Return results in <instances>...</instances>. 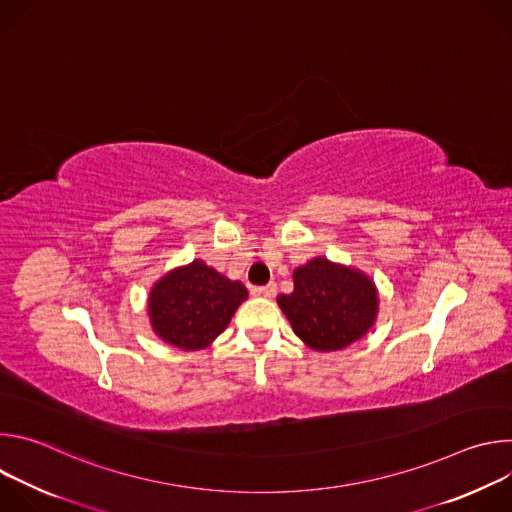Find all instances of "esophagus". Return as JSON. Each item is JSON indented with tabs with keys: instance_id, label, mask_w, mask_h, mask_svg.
<instances>
[{
	"instance_id": "obj_1",
	"label": "esophagus",
	"mask_w": 512,
	"mask_h": 512,
	"mask_svg": "<svg viewBox=\"0 0 512 512\" xmlns=\"http://www.w3.org/2000/svg\"><path fill=\"white\" fill-rule=\"evenodd\" d=\"M275 291H277V285L275 283H267V285H261V287H253L251 294L259 296V298H273Z\"/></svg>"
}]
</instances>
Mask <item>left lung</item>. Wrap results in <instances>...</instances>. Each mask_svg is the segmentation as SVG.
Wrapping results in <instances>:
<instances>
[{
    "label": "left lung",
    "instance_id": "1",
    "mask_svg": "<svg viewBox=\"0 0 512 512\" xmlns=\"http://www.w3.org/2000/svg\"><path fill=\"white\" fill-rule=\"evenodd\" d=\"M277 304L296 336L316 352L342 350L367 334L379 316V289L371 275L314 257L294 269V291Z\"/></svg>",
    "mask_w": 512,
    "mask_h": 512
}]
</instances>
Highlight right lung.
<instances>
[{
  "label": "right lung",
  "instance_id": "1",
  "mask_svg": "<svg viewBox=\"0 0 512 512\" xmlns=\"http://www.w3.org/2000/svg\"><path fill=\"white\" fill-rule=\"evenodd\" d=\"M249 298L241 281L194 259L170 269L150 289L148 316L154 334L180 350H202L225 332Z\"/></svg>",
  "mask_w": 512,
  "mask_h": 512
}]
</instances>
